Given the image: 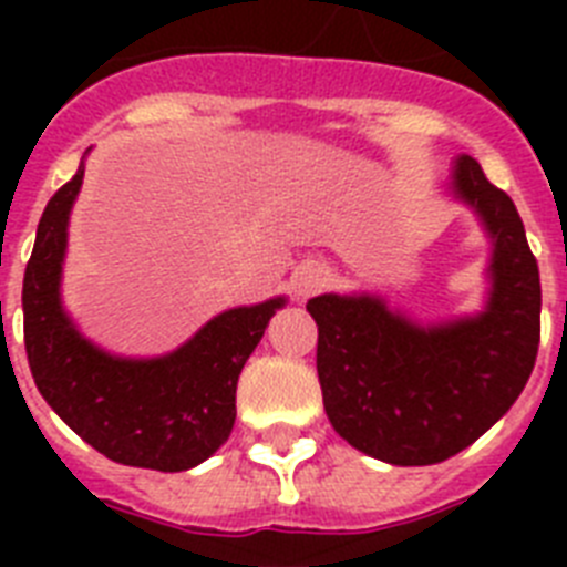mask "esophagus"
<instances>
[{"label": "esophagus", "mask_w": 567, "mask_h": 567, "mask_svg": "<svg viewBox=\"0 0 567 567\" xmlns=\"http://www.w3.org/2000/svg\"><path fill=\"white\" fill-rule=\"evenodd\" d=\"M329 280H332V272H329L327 264H320V260H307V264H300L292 275V289L298 298H309V295L320 292V289L327 287Z\"/></svg>", "instance_id": "34e87169"}]
</instances>
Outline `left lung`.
Instances as JSON below:
<instances>
[{
    "instance_id": "1",
    "label": "left lung",
    "mask_w": 567,
    "mask_h": 567,
    "mask_svg": "<svg viewBox=\"0 0 567 567\" xmlns=\"http://www.w3.org/2000/svg\"><path fill=\"white\" fill-rule=\"evenodd\" d=\"M491 240L480 312L417 320L383 295H318V378L334 432L392 465H434L483 437L525 389L539 349V269L523 218L471 155L445 184Z\"/></svg>"
}]
</instances>
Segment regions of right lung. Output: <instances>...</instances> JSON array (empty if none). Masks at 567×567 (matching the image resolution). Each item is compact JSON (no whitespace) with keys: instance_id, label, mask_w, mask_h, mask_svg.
<instances>
[{"instance_id":"obj_1","label":"right lung","mask_w":567,"mask_h":567,"mask_svg":"<svg viewBox=\"0 0 567 567\" xmlns=\"http://www.w3.org/2000/svg\"><path fill=\"white\" fill-rule=\"evenodd\" d=\"M82 178L84 162L44 207L24 269L30 372L50 409L104 457L153 471L195 468L227 443L240 369L287 298L215 315L158 358L107 352L79 332L62 300L70 209Z\"/></svg>"}]
</instances>
